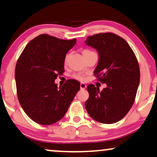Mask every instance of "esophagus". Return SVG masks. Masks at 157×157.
<instances>
[{"label":"esophagus","instance_id":"1","mask_svg":"<svg viewBox=\"0 0 157 157\" xmlns=\"http://www.w3.org/2000/svg\"><path fill=\"white\" fill-rule=\"evenodd\" d=\"M80 88H81V89H85V88H86V85L85 83H81Z\"/></svg>","mask_w":157,"mask_h":157}]
</instances>
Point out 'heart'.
Wrapping results in <instances>:
<instances>
[{
    "mask_svg": "<svg viewBox=\"0 0 157 157\" xmlns=\"http://www.w3.org/2000/svg\"><path fill=\"white\" fill-rule=\"evenodd\" d=\"M91 52V51L88 50V49H86V50H84L83 52V54L86 53V52ZM68 57H69V55H67L65 56V59H64L65 63L67 62ZM72 77H73L74 79H76V80L80 81H84L86 80V76H85V75L81 74H75L73 75V76H72Z\"/></svg>",
    "mask_w": 157,
    "mask_h": 157,
    "instance_id": "1",
    "label": "heart"
}]
</instances>
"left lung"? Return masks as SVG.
I'll list each match as a JSON object with an SVG mask.
<instances>
[{
	"instance_id": "1",
	"label": "left lung",
	"mask_w": 157,
	"mask_h": 157,
	"mask_svg": "<svg viewBox=\"0 0 157 157\" xmlns=\"http://www.w3.org/2000/svg\"><path fill=\"white\" fill-rule=\"evenodd\" d=\"M85 42L98 52L94 75L107 85L102 91L94 84L87 86L86 109L98 122L115 123L128 114L135 102L140 78L137 57L128 43L114 33L95 34Z\"/></svg>"
}]
</instances>
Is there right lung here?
I'll list each match as a JSON object with an SVG mask.
<instances>
[{"mask_svg": "<svg viewBox=\"0 0 157 157\" xmlns=\"http://www.w3.org/2000/svg\"><path fill=\"white\" fill-rule=\"evenodd\" d=\"M76 39L61 40L47 34L29 42L18 58L15 77L18 101L34 122L49 125L64 116L80 83L69 79L57 87L54 80L64 72L66 54Z\"/></svg>", "mask_w": 157, "mask_h": 157, "instance_id": "obj_1", "label": "right lung"}]
</instances>
